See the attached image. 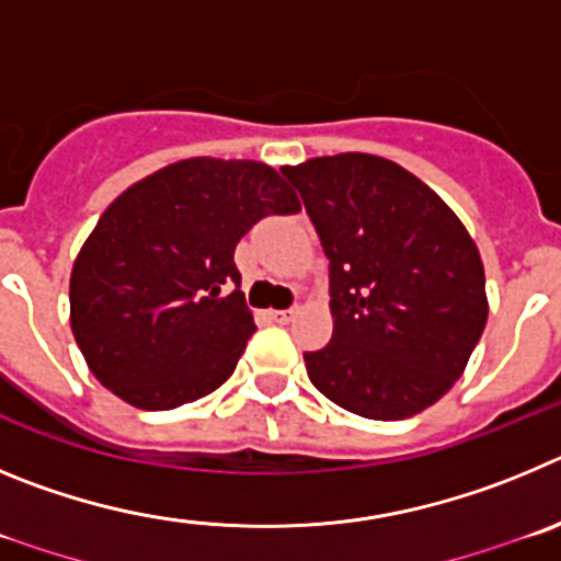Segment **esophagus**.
<instances>
[{
	"label": "esophagus",
	"instance_id": "1",
	"mask_svg": "<svg viewBox=\"0 0 561 561\" xmlns=\"http://www.w3.org/2000/svg\"><path fill=\"white\" fill-rule=\"evenodd\" d=\"M293 316H296V307H290V310H276L274 321H276V324H290Z\"/></svg>",
	"mask_w": 561,
	"mask_h": 561
}]
</instances>
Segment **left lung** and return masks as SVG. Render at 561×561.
Listing matches in <instances>:
<instances>
[{
  "label": "left lung",
  "instance_id": "1",
  "mask_svg": "<svg viewBox=\"0 0 561 561\" xmlns=\"http://www.w3.org/2000/svg\"><path fill=\"white\" fill-rule=\"evenodd\" d=\"M282 175L330 260L335 330L305 352L312 386L366 419L425 411L463 375L486 327L478 245L431 186L380 156H324Z\"/></svg>",
  "mask_w": 561,
  "mask_h": 561
}]
</instances>
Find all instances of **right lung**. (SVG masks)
Listing matches in <instances>:
<instances>
[{
    "mask_svg": "<svg viewBox=\"0 0 561 561\" xmlns=\"http://www.w3.org/2000/svg\"><path fill=\"white\" fill-rule=\"evenodd\" d=\"M299 209L262 161L184 159L128 186L103 211L69 279L72 332L92 375L145 411L224 386L256 330L240 293L237 243L262 218Z\"/></svg>",
    "mask_w": 561,
    "mask_h": 561,
    "instance_id": "add662e5",
    "label": "right lung"
}]
</instances>
